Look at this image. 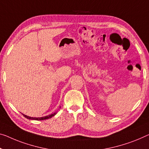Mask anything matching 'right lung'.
Returning a JSON list of instances; mask_svg holds the SVG:
<instances>
[{
  "label": "right lung",
  "mask_w": 149,
  "mask_h": 149,
  "mask_svg": "<svg viewBox=\"0 0 149 149\" xmlns=\"http://www.w3.org/2000/svg\"><path fill=\"white\" fill-rule=\"evenodd\" d=\"M55 114H56V113H54V114H50V115H48V116H43V117H38V118L31 117V116H26V115H25V114H23V116H24L25 118H28V119H31V120H45V119H48V118H51L52 116H54V115H55Z\"/></svg>",
  "instance_id": "add662e5"
}]
</instances>
